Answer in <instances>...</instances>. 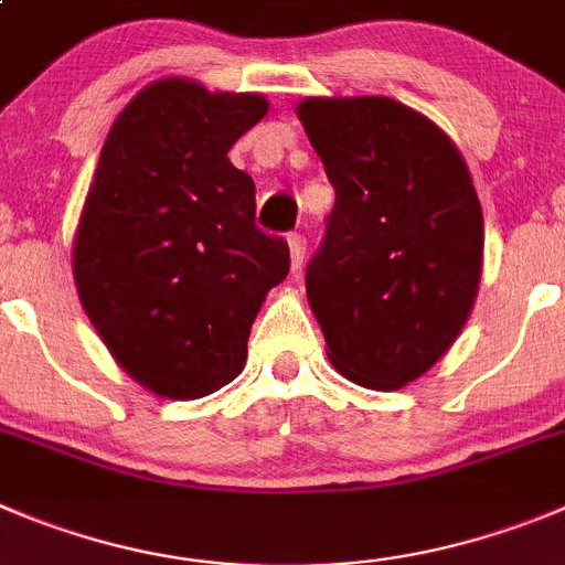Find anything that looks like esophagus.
Returning a JSON list of instances; mask_svg holds the SVG:
<instances>
[{
  "label": "esophagus",
  "mask_w": 565,
  "mask_h": 565,
  "mask_svg": "<svg viewBox=\"0 0 565 565\" xmlns=\"http://www.w3.org/2000/svg\"><path fill=\"white\" fill-rule=\"evenodd\" d=\"M287 242H289V267H292V273H300L303 258H307V239H303L300 234H292Z\"/></svg>",
  "instance_id": "34e87169"
}]
</instances>
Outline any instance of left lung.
<instances>
[{
  "label": "left lung",
  "instance_id": "1",
  "mask_svg": "<svg viewBox=\"0 0 565 565\" xmlns=\"http://www.w3.org/2000/svg\"><path fill=\"white\" fill-rule=\"evenodd\" d=\"M298 119L334 186L307 298L329 362L398 390L440 360L473 309L484 225L466 158L390 97H307Z\"/></svg>",
  "mask_w": 565,
  "mask_h": 565
}]
</instances>
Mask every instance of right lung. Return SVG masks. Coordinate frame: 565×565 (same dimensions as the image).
<instances>
[{
    "mask_svg": "<svg viewBox=\"0 0 565 565\" xmlns=\"http://www.w3.org/2000/svg\"><path fill=\"white\" fill-rule=\"evenodd\" d=\"M267 108L265 94L161 77L99 152L72 245L77 298L116 365L161 398L234 382L289 273L287 242L256 228V186L228 158Z\"/></svg>",
    "mask_w": 565,
    "mask_h": 565,
    "instance_id": "add662e5",
    "label": "right lung"
}]
</instances>
